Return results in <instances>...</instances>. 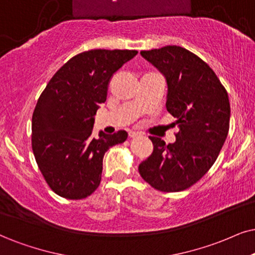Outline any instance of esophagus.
<instances>
[{
  "instance_id": "34e87169",
  "label": "esophagus",
  "mask_w": 255,
  "mask_h": 255,
  "mask_svg": "<svg viewBox=\"0 0 255 255\" xmlns=\"http://www.w3.org/2000/svg\"><path fill=\"white\" fill-rule=\"evenodd\" d=\"M128 135H129V137H136L137 135H140V133H138V131L129 130V133H128Z\"/></svg>"
}]
</instances>
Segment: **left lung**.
Instances as JSON below:
<instances>
[{"instance_id": "1", "label": "left lung", "mask_w": 255, "mask_h": 255, "mask_svg": "<svg viewBox=\"0 0 255 255\" xmlns=\"http://www.w3.org/2000/svg\"><path fill=\"white\" fill-rule=\"evenodd\" d=\"M165 76L166 108L176 119L175 142L149 136L154 149L138 166L144 181L161 192L185 191L213 166L228 129L231 107L220 80L205 61L179 46L142 50Z\"/></svg>"}]
</instances>
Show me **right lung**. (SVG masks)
I'll return each instance as SVG.
<instances>
[{"label":"right lung","instance_id":"obj_1","mask_svg":"<svg viewBox=\"0 0 255 255\" xmlns=\"http://www.w3.org/2000/svg\"><path fill=\"white\" fill-rule=\"evenodd\" d=\"M136 50L93 49L64 63L37 100L31 121V147L42 175L57 195L89 196L101 181L109 148L128 134L100 131L92 136L96 111L107 99L111 77Z\"/></svg>","mask_w":255,"mask_h":255}]
</instances>
